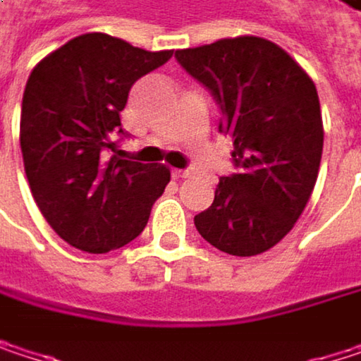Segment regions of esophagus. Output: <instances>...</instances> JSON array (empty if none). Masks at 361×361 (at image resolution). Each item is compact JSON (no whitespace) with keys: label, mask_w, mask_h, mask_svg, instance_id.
Instances as JSON below:
<instances>
[{"label":"esophagus","mask_w":361,"mask_h":361,"mask_svg":"<svg viewBox=\"0 0 361 361\" xmlns=\"http://www.w3.org/2000/svg\"><path fill=\"white\" fill-rule=\"evenodd\" d=\"M171 176H173L176 180H181V178H188V176H190V171H185V169H173V171H171Z\"/></svg>","instance_id":"1"}]
</instances>
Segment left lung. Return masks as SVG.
<instances>
[{
	"mask_svg": "<svg viewBox=\"0 0 361 361\" xmlns=\"http://www.w3.org/2000/svg\"><path fill=\"white\" fill-rule=\"evenodd\" d=\"M176 60L213 96L219 131L234 142L236 171L219 178L194 226L228 255L267 251L293 230L318 180L324 129L316 85L261 37L178 49Z\"/></svg>",
	"mask_w": 361,
	"mask_h": 361,
	"instance_id": "obj_1",
	"label": "left lung"
}]
</instances>
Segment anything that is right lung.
<instances>
[{
	"label": "right lung",
	"mask_w": 361,
	"mask_h": 361,
	"mask_svg": "<svg viewBox=\"0 0 361 361\" xmlns=\"http://www.w3.org/2000/svg\"><path fill=\"white\" fill-rule=\"evenodd\" d=\"M171 56L87 33L33 68L20 114L25 171L41 215L71 247L94 255L125 247L171 180L165 165L118 159L133 83Z\"/></svg>",
	"instance_id": "1"
}]
</instances>
